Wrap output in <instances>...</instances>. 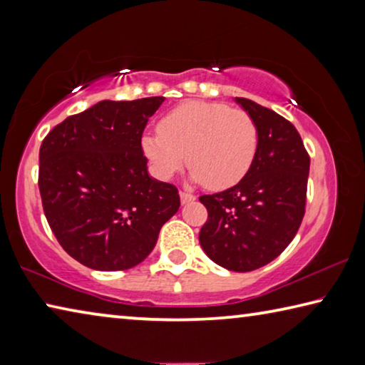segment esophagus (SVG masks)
I'll list each match as a JSON object with an SVG mask.
<instances>
[{
    "label": "esophagus",
    "instance_id": "1",
    "mask_svg": "<svg viewBox=\"0 0 365 365\" xmlns=\"http://www.w3.org/2000/svg\"><path fill=\"white\" fill-rule=\"evenodd\" d=\"M196 200L195 195L187 193V191H180V201L182 205H188V202H193Z\"/></svg>",
    "mask_w": 365,
    "mask_h": 365
}]
</instances>
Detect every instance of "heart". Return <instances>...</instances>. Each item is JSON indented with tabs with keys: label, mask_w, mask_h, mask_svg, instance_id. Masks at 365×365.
<instances>
[{
	"label": "heart",
	"mask_w": 365,
	"mask_h": 365,
	"mask_svg": "<svg viewBox=\"0 0 365 365\" xmlns=\"http://www.w3.org/2000/svg\"><path fill=\"white\" fill-rule=\"evenodd\" d=\"M259 143L257 125L243 109L191 101L172 109L158 133L141 137V150L163 180L190 165V178L212 190L233 187L246 175Z\"/></svg>",
	"instance_id": "heart-1"
}]
</instances>
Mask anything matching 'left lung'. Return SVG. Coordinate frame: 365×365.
Instances as JSON below:
<instances>
[{"label":"left lung","instance_id":"8db88e82","mask_svg":"<svg viewBox=\"0 0 365 365\" xmlns=\"http://www.w3.org/2000/svg\"><path fill=\"white\" fill-rule=\"evenodd\" d=\"M235 101L256 122L257 151L235 187L200 196L207 209L200 243L220 267L251 272L280 256L298 232L311 159L285 117L246 98Z\"/></svg>","mask_w":365,"mask_h":365}]
</instances>
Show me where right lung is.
Segmentation results:
<instances>
[{
  "label": "right lung",
  "instance_id": "right-lung-1",
  "mask_svg": "<svg viewBox=\"0 0 365 365\" xmlns=\"http://www.w3.org/2000/svg\"><path fill=\"white\" fill-rule=\"evenodd\" d=\"M164 100H104L43 140V211L59 245L86 267L113 272L143 262L180 207L174 185L148 174L141 150L146 123Z\"/></svg>",
  "mask_w": 365,
  "mask_h": 365
}]
</instances>
